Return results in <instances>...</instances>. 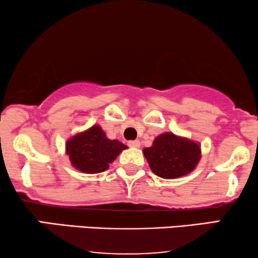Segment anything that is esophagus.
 I'll return each mask as SVG.
<instances>
[{
	"label": "esophagus",
	"mask_w": 258,
	"mask_h": 258,
	"mask_svg": "<svg viewBox=\"0 0 258 258\" xmlns=\"http://www.w3.org/2000/svg\"><path fill=\"white\" fill-rule=\"evenodd\" d=\"M128 146L130 147V148H140V146H141V142L140 141H129L128 142Z\"/></svg>",
	"instance_id": "1"
}]
</instances>
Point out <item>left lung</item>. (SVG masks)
<instances>
[{
  "instance_id": "8db88e82",
  "label": "left lung",
  "mask_w": 258,
  "mask_h": 258,
  "mask_svg": "<svg viewBox=\"0 0 258 258\" xmlns=\"http://www.w3.org/2000/svg\"><path fill=\"white\" fill-rule=\"evenodd\" d=\"M151 171L165 179L188 175L201 160V147L185 137L172 133L161 134L153 146L143 149Z\"/></svg>"
}]
</instances>
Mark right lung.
<instances>
[{"mask_svg":"<svg viewBox=\"0 0 258 258\" xmlns=\"http://www.w3.org/2000/svg\"><path fill=\"white\" fill-rule=\"evenodd\" d=\"M126 148L117 140H109L101 126L95 124L67 141L66 153L77 170L98 174L107 170L109 164Z\"/></svg>","mask_w":258,"mask_h":258,"instance_id":"1","label":"right lung"}]
</instances>
